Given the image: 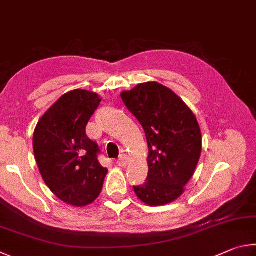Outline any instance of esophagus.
I'll return each instance as SVG.
<instances>
[{
    "label": "esophagus",
    "mask_w": 256,
    "mask_h": 256,
    "mask_svg": "<svg viewBox=\"0 0 256 256\" xmlns=\"http://www.w3.org/2000/svg\"><path fill=\"white\" fill-rule=\"evenodd\" d=\"M127 164H128V158H126L124 155H121L120 158H118V160H116V165H118V166L126 168V166H127Z\"/></svg>",
    "instance_id": "34e87169"
}]
</instances>
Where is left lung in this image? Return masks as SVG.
<instances>
[{"instance_id": "left-lung-1", "label": "left lung", "mask_w": 256, "mask_h": 256, "mask_svg": "<svg viewBox=\"0 0 256 256\" xmlns=\"http://www.w3.org/2000/svg\"><path fill=\"white\" fill-rule=\"evenodd\" d=\"M144 129L148 145V176L134 186L148 206L176 200L199 162L202 137L194 112L172 90L158 82L140 83L120 94Z\"/></svg>"}]
</instances>
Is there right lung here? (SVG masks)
Here are the masks:
<instances>
[{"label":"right lung","mask_w":256,"mask_h":256,"mask_svg":"<svg viewBox=\"0 0 256 256\" xmlns=\"http://www.w3.org/2000/svg\"><path fill=\"white\" fill-rule=\"evenodd\" d=\"M100 102L86 90L67 92L44 112L34 132V153L44 183L75 207L98 198L108 173L98 160L100 148L85 132Z\"/></svg>","instance_id":"obj_1"}]
</instances>
